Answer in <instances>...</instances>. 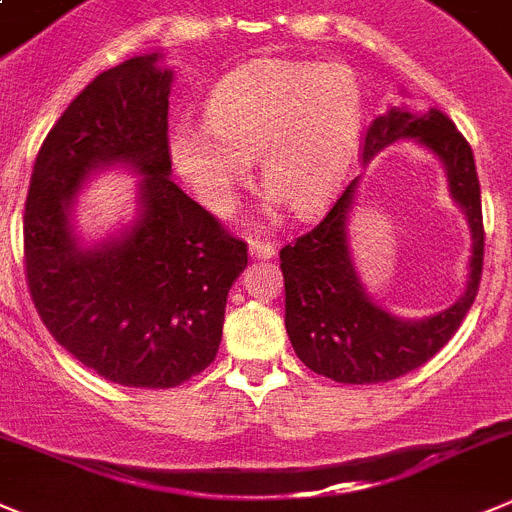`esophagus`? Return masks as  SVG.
<instances>
[{
    "instance_id": "1",
    "label": "esophagus",
    "mask_w": 512,
    "mask_h": 512,
    "mask_svg": "<svg viewBox=\"0 0 512 512\" xmlns=\"http://www.w3.org/2000/svg\"><path fill=\"white\" fill-rule=\"evenodd\" d=\"M248 253H251V259H259V261H269L274 259V243L269 241H261V238H248Z\"/></svg>"
}]
</instances>
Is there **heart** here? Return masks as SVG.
Masks as SVG:
<instances>
[{"label": "heart", "instance_id": "obj_1", "mask_svg": "<svg viewBox=\"0 0 512 512\" xmlns=\"http://www.w3.org/2000/svg\"><path fill=\"white\" fill-rule=\"evenodd\" d=\"M365 124V96L348 65L259 58L225 73L205 98V121L172 126L167 152L192 198L228 213L251 170L266 203L307 215L348 175Z\"/></svg>", "mask_w": 512, "mask_h": 512}]
</instances>
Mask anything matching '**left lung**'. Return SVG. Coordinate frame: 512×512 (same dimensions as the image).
<instances>
[{
  "label": "left lung",
  "mask_w": 512,
  "mask_h": 512,
  "mask_svg": "<svg viewBox=\"0 0 512 512\" xmlns=\"http://www.w3.org/2000/svg\"><path fill=\"white\" fill-rule=\"evenodd\" d=\"M414 139L447 172L449 195L470 223L467 284L452 307L429 317H401L375 302L360 281L350 246V218L358 198L355 177L317 228L279 253L287 289V335L297 358L337 383H386L434 358L470 312L482 276V203L475 157L439 109L391 106L365 131L363 162L391 144Z\"/></svg>",
  "instance_id": "left-lung-1"
}]
</instances>
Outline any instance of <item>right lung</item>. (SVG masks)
<instances>
[{
	"instance_id": "right-lung-1",
	"label": "right lung",
	"mask_w": 512,
	"mask_h": 512,
	"mask_svg": "<svg viewBox=\"0 0 512 512\" xmlns=\"http://www.w3.org/2000/svg\"><path fill=\"white\" fill-rule=\"evenodd\" d=\"M162 53L96 75L42 142L25 205V266L50 335L129 388H175L215 360L246 243L170 180ZM138 181L135 218L96 244L74 231L77 192L103 169Z\"/></svg>"
}]
</instances>
